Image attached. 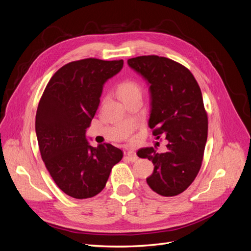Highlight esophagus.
Listing matches in <instances>:
<instances>
[{
    "label": "esophagus",
    "instance_id": "obj_1",
    "mask_svg": "<svg viewBox=\"0 0 251 251\" xmlns=\"http://www.w3.org/2000/svg\"><path fill=\"white\" fill-rule=\"evenodd\" d=\"M126 156H127V158L129 159L131 162H135V161L138 160V156H137V154H136V152L134 150L127 151Z\"/></svg>",
    "mask_w": 251,
    "mask_h": 251
}]
</instances>
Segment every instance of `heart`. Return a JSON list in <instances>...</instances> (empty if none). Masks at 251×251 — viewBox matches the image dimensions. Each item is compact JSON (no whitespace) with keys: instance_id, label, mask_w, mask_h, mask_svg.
<instances>
[{"instance_id":"1","label":"heart","mask_w":251,"mask_h":251,"mask_svg":"<svg viewBox=\"0 0 251 251\" xmlns=\"http://www.w3.org/2000/svg\"><path fill=\"white\" fill-rule=\"evenodd\" d=\"M118 94L121 99L135 94H141V86L134 80H126L119 85Z\"/></svg>"}]
</instances>
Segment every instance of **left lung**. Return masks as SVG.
I'll use <instances>...</instances> for the list:
<instances>
[{"mask_svg":"<svg viewBox=\"0 0 251 251\" xmlns=\"http://www.w3.org/2000/svg\"><path fill=\"white\" fill-rule=\"evenodd\" d=\"M128 65L148 82L153 135L168 140L165 153L153 147L137 152L154 165L146 189L159 197L178 195L197 176L207 140L208 118L200 87L186 67L165 57L140 56L129 59Z\"/></svg>","mask_w":251,"mask_h":251,"instance_id":"1","label":"left lung"}]
</instances>
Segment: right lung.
Listing matches in <instances>:
<instances>
[{"label": "right lung", "mask_w": 251, "mask_h": 251, "mask_svg": "<svg viewBox=\"0 0 251 251\" xmlns=\"http://www.w3.org/2000/svg\"><path fill=\"white\" fill-rule=\"evenodd\" d=\"M123 63L95 58L68 63L50 79L39 102L36 134L42 159L57 186L73 198L100 193L123 157L119 148L109 143L93 147L86 137L103 86Z\"/></svg>", "instance_id": "add662e5"}]
</instances>
